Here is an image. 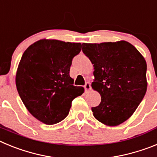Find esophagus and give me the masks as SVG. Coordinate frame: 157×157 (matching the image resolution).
Segmentation results:
<instances>
[{"label":"esophagus","instance_id":"esophagus-1","mask_svg":"<svg viewBox=\"0 0 157 157\" xmlns=\"http://www.w3.org/2000/svg\"><path fill=\"white\" fill-rule=\"evenodd\" d=\"M84 89H85L86 92H87V91H89V90H90V89H91L90 83V82L86 83V85L84 86Z\"/></svg>","mask_w":157,"mask_h":157}]
</instances>
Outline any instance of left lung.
<instances>
[{"label":"left lung","instance_id":"8db88e82","mask_svg":"<svg viewBox=\"0 0 157 157\" xmlns=\"http://www.w3.org/2000/svg\"><path fill=\"white\" fill-rule=\"evenodd\" d=\"M82 52L94 64L92 88L101 97L93 107L94 116L107 126H118L128 120L147 90L145 59L125 41L97 44L82 43Z\"/></svg>","mask_w":157,"mask_h":157}]
</instances>
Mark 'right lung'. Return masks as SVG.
I'll return each mask as SVG.
<instances>
[{
  "label": "right lung",
  "instance_id": "right-lung-1",
  "mask_svg": "<svg viewBox=\"0 0 157 157\" xmlns=\"http://www.w3.org/2000/svg\"><path fill=\"white\" fill-rule=\"evenodd\" d=\"M81 43L42 39L23 52L18 66L16 85L19 97L32 116L52 125L67 117L72 101L84 92L70 77L72 59Z\"/></svg>",
  "mask_w": 157,
  "mask_h": 157
}]
</instances>
